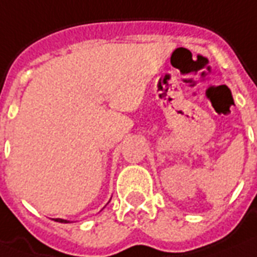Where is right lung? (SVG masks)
Returning <instances> with one entry per match:
<instances>
[{"mask_svg":"<svg viewBox=\"0 0 257 257\" xmlns=\"http://www.w3.org/2000/svg\"><path fill=\"white\" fill-rule=\"evenodd\" d=\"M55 221H59V223H69V220H65V219H55Z\"/></svg>","mask_w":257,"mask_h":257,"instance_id":"1","label":"right lung"}]
</instances>
